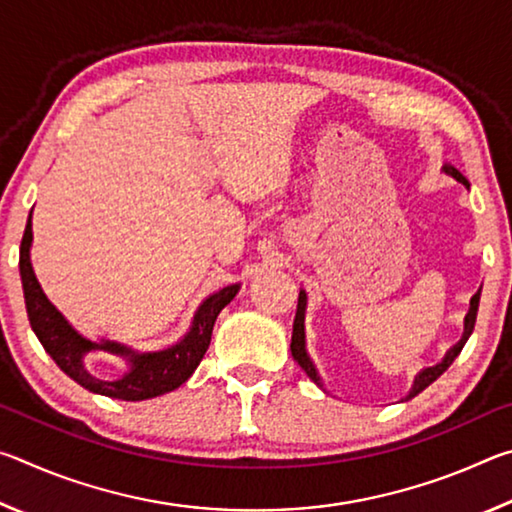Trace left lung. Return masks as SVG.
Wrapping results in <instances>:
<instances>
[{"label": "left lung", "instance_id": "left-lung-1", "mask_svg": "<svg viewBox=\"0 0 512 512\" xmlns=\"http://www.w3.org/2000/svg\"><path fill=\"white\" fill-rule=\"evenodd\" d=\"M445 173H449V176H454L458 183H463L465 187H470V183H467V178L463 176L461 171H458L456 167H452V164H447L445 167ZM479 300H481V289L474 293L472 296V300H470V311H467V316H465V329H463V336H461V341H458L452 350H449L447 354H445V359L440 361V363H436V366H431V368H424L418 377H415V381H413V388L409 391V395H406V400H411V397H415L418 393H422L424 388H427L429 384H433V381H436L440 375H443V372L452 366L454 363V359L458 357V354H461V350H463V345L467 343V339H470V334H472V329H474V323H476V311H479ZM305 311H307V293L305 291H300V296H298V311H296V320H293V336H291V354H293V359L298 361V366L307 372L309 375V379H314L318 386H323V381H320V377H318V370H316V366H314V361L309 359V354H307V348H305Z\"/></svg>", "mask_w": 512, "mask_h": 512}]
</instances>
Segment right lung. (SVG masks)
I'll list each match as a JSON object with an SVG mask.
<instances>
[{
  "label": "right lung",
  "instance_id": "add662e5",
  "mask_svg": "<svg viewBox=\"0 0 512 512\" xmlns=\"http://www.w3.org/2000/svg\"><path fill=\"white\" fill-rule=\"evenodd\" d=\"M31 214L24 228V237L20 244V275H22V289H24V302H27V314L31 329L36 332L42 348L47 350L56 366L72 377L76 384L88 388L90 393H99L106 397H115V400L124 402H140L151 400L164 393L176 391L180 384L194 375V370L201 363L203 354L207 352V345L212 339V329L216 323V316L221 314L225 305L239 293V284H230L223 287L212 296H207L201 307L196 309L192 327L176 345L155 352H137L128 348L124 343L117 341H99L94 343L85 339L76 329L67 323L65 316L51 305L45 291L40 289V282L36 280L31 266ZM110 351L126 358L129 370L119 380H99L90 376L84 368L82 359L90 351Z\"/></svg>",
  "mask_w": 512,
  "mask_h": 512
}]
</instances>
